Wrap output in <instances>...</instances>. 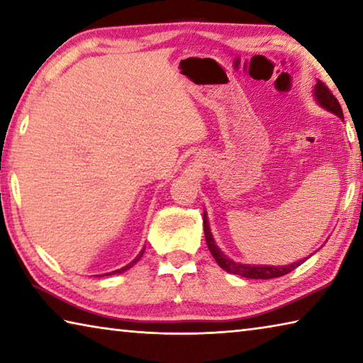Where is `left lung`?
I'll return each mask as SVG.
<instances>
[{"instance_id":"left-lung-1","label":"left lung","mask_w":363,"mask_h":363,"mask_svg":"<svg viewBox=\"0 0 363 363\" xmlns=\"http://www.w3.org/2000/svg\"><path fill=\"white\" fill-rule=\"evenodd\" d=\"M315 97L318 104H320L322 107H325L330 112L336 113L340 118H344L342 116V110L340 102H337L336 97L331 93L330 88L325 83L322 82H317L315 84ZM203 227H205V238H206V245L208 248H210L211 255L216 262L219 264L220 267L224 270H227L229 274H235V275H240V277H247V279H261V280H269V279H275V277H281V275H286L290 274L291 270L296 269L298 266L304 262L303 261H298V262H293L290 266H248V264H238V262H233L232 259H229L223 251H220L216 245H214L213 240V235L210 232V225H208V219H206V214H203ZM307 259V257H306Z\"/></svg>"}]
</instances>
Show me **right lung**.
Masks as SVG:
<instances>
[{"label": "right lung", "instance_id": "obj_1", "mask_svg": "<svg viewBox=\"0 0 363 363\" xmlns=\"http://www.w3.org/2000/svg\"><path fill=\"white\" fill-rule=\"evenodd\" d=\"M143 253H144V250H143V251H140V253H139V256L136 257V259H134L133 262H130V264H128V266H125V267H123V269H118V270H113V272H110V274H106V275H112V274H121V272H125V270H128V269H130V267H133V266H134V264H136V262L139 261V257H140V256H143Z\"/></svg>", "mask_w": 363, "mask_h": 363}]
</instances>
